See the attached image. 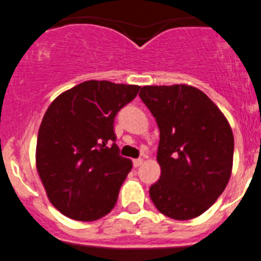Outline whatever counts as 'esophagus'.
Returning a JSON list of instances; mask_svg holds the SVG:
<instances>
[{
  "label": "esophagus",
  "instance_id": "1",
  "mask_svg": "<svg viewBox=\"0 0 261 261\" xmlns=\"http://www.w3.org/2000/svg\"><path fill=\"white\" fill-rule=\"evenodd\" d=\"M142 162H144V160H142V158H136V160H133V166H135V168H139Z\"/></svg>",
  "mask_w": 261,
  "mask_h": 261
}]
</instances>
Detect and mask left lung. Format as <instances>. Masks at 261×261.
I'll use <instances>...</instances> for the list:
<instances>
[{"instance_id":"obj_1","label":"left lung","mask_w":261,"mask_h":261,"mask_svg":"<svg viewBox=\"0 0 261 261\" xmlns=\"http://www.w3.org/2000/svg\"><path fill=\"white\" fill-rule=\"evenodd\" d=\"M139 95L160 128L161 177L149 195L157 210L171 219L199 217L230 181V122L206 93L189 84L144 86Z\"/></svg>"}]
</instances>
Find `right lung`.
Here are the masks:
<instances>
[{
    "instance_id": "right-lung-1",
    "label": "right lung",
    "mask_w": 261,
    "mask_h": 261,
    "mask_svg": "<svg viewBox=\"0 0 261 261\" xmlns=\"http://www.w3.org/2000/svg\"><path fill=\"white\" fill-rule=\"evenodd\" d=\"M140 86L87 80L50 104L38 130L35 165L48 200L73 220L111 213L132 161L119 154L113 121Z\"/></svg>"
}]
</instances>
